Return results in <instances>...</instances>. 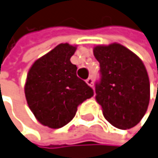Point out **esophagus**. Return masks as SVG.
Listing matches in <instances>:
<instances>
[{"label":"esophagus","mask_w":158,"mask_h":158,"mask_svg":"<svg viewBox=\"0 0 158 158\" xmlns=\"http://www.w3.org/2000/svg\"><path fill=\"white\" fill-rule=\"evenodd\" d=\"M86 83L89 85V86H93V83H94V81H93V77H88L87 80H86Z\"/></svg>","instance_id":"34e87169"}]
</instances>
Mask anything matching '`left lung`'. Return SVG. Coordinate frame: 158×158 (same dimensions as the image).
<instances>
[{
	"label": "left lung",
	"mask_w": 158,
	"mask_h": 158,
	"mask_svg": "<svg viewBox=\"0 0 158 158\" xmlns=\"http://www.w3.org/2000/svg\"><path fill=\"white\" fill-rule=\"evenodd\" d=\"M100 65L96 100L104 118L126 130L142 119L150 101V81L142 60L125 46L114 42L94 47Z\"/></svg>",
	"instance_id": "obj_1"
}]
</instances>
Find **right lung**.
Wrapping results in <instances>:
<instances>
[{"label": "right lung", "mask_w": 158, "mask_h": 158, "mask_svg": "<svg viewBox=\"0 0 158 158\" xmlns=\"http://www.w3.org/2000/svg\"><path fill=\"white\" fill-rule=\"evenodd\" d=\"M77 45L60 44L38 59L29 69L24 85L27 104L38 121L52 129L61 128L75 117L77 106L94 91L77 76L70 61Z\"/></svg>", "instance_id": "right-lung-1"}]
</instances>
